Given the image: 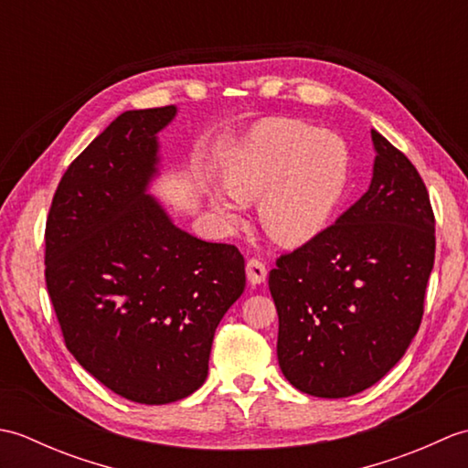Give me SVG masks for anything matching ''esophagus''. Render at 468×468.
I'll use <instances>...</instances> for the list:
<instances>
[{"instance_id": "1", "label": "esophagus", "mask_w": 468, "mask_h": 468, "mask_svg": "<svg viewBox=\"0 0 468 468\" xmlns=\"http://www.w3.org/2000/svg\"><path fill=\"white\" fill-rule=\"evenodd\" d=\"M245 271H247V280H250L251 285H260V283H263L267 280V267L260 260H250V261H247Z\"/></svg>"}]
</instances>
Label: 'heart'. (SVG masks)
I'll use <instances>...</instances> for the list:
<instances>
[{
  "instance_id": "obj_1",
  "label": "heart",
  "mask_w": 468,
  "mask_h": 468,
  "mask_svg": "<svg viewBox=\"0 0 468 468\" xmlns=\"http://www.w3.org/2000/svg\"><path fill=\"white\" fill-rule=\"evenodd\" d=\"M350 176L344 138L314 124L275 118L260 124L223 168L229 197H213L218 221H241L239 203L260 198V221L282 245H303L330 225Z\"/></svg>"
}]
</instances>
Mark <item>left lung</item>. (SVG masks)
Here are the masks:
<instances>
[{"mask_svg":"<svg viewBox=\"0 0 468 468\" xmlns=\"http://www.w3.org/2000/svg\"><path fill=\"white\" fill-rule=\"evenodd\" d=\"M367 191L270 271L277 360L292 386L346 399L392 370L420 327L434 213L414 165L372 131Z\"/></svg>","mask_w":468,"mask_h":468,"instance_id":"left-lung-1","label":"left lung"}]
</instances>
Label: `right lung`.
Segmentation results:
<instances>
[{"label":"right lung","instance_id":"1","mask_svg":"<svg viewBox=\"0 0 468 468\" xmlns=\"http://www.w3.org/2000/svg\"><path fill=\"white\" fill-rule=\"evenodd\" d=\"M176 106L128 111L59 181L46 285L66 347L126 400L168 404L203 386L213 335L245 290L235 245L178 229L148 195Z\"/></svg>","mask_w":468,"mask_h":468}]
</instances>
